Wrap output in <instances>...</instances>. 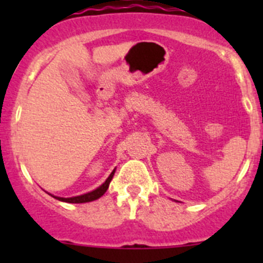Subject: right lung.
Returning <instances> with one entry per match:
<instances>
[{"label": "right lung", "mask_w": 263, "mask_h": 263, "mask_svg": "<svg viewBox=\"0 0 263 263\" xmlns=\"http://www.w3.org/2000/svg\"><path fill=\"white\" fill-rule=\"evenodd\" d=\"M115 172L116 171H113L112 173H110V176L107 178V181L103 183L100 187H98L97 190L92 191V192L85 193V195L76 196V197H70V198L55 197V196H53V197L57 198V200H60V201H63V202H68V203H84V202H90V201L98 200V198L102 197V196L107 192L108 187H109V183H110V181H112L113 176H115Z\"/></svg>", "instance_id": "right-lung-1"}]
</instances>
